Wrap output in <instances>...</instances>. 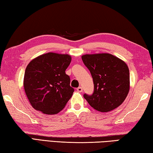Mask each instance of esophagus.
Masks as SVG:
<instances>
[{
    "mask_svg": "<svg viewBox=\"0 0 153 153\" xmlns=\"http://www.w3.org/2000/svg\"><path fill=\"white\" fill-rule=\"evenodd\" d=\"M77 91H79V92H82L83 91V88H82V87H79L78 88L76 89Z\"/></svg>",
    "mask_w": 153,
    "mask_h": 153,
    "instance_id": "34e87169",
    "label": "esophagus"
}]
</instances>
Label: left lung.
Instances as JSON below:
<instances>
[{
    "label": "left lung",
    "mask_w": 153,
    "mask_h": 153,
    "mask_svg": "<svg viewBox=\"0 0 153 153\" xmlns=\"http://www.w3.org/2000/svg\"><path fill=\"white\" fill-rule=\"evenodd\" d=\"M82 60L91 72L94 84L92 95L83 97L91 107L100 112L119 107L130 89V76L126 63L109 53L86 54Z\"/></svg>",
    "instance_id": "1"
}]
</instances>
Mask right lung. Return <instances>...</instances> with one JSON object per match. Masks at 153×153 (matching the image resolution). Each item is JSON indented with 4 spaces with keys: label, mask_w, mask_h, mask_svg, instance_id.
Wrapping results in <instances>:
<instances>
[{
    "label": "right lung",
    "mask_w": 153,
    "mask_h": 153,
    "mask_svg": "<svg viewBox=\"0 0 153 153\" xmlns=\"http://www.w3.org/2000/svg\"><path fill=\"white\" fill-rule=\"evenodd\" d=\"M68 54L47 53L30 61L26 68L24 88L31 106L54 115L65 107L74 92L65 70L71 62Z\"/></svg>",
    "instance_id": "1"
}]
</instances>
